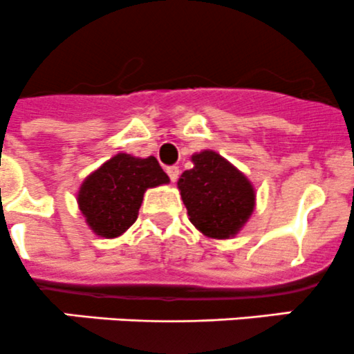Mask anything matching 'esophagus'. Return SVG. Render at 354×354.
I'll list each match as a JSON object with an SVG mask.
<instances>
[{"label":"esophagus","instance_id":"esophagus-1","mask_svg":"<svg viewBox=\"0 0 354 354\" xmlns=\"http://www.w3.org/2000/svg\"><path fill=\"white\" fill-rule=\"evenodd\" d=\"M167 174H169L170 180L177 182L178 174H180V170H178V167H169V169H167Z\"/></svg>","mask_w":354,"mask_h":354}]
</instances>
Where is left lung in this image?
I'll return each instance as SVG.
<instances>
[{
	"label": "left lung",
	"instance_id": "obj_1",
	"mask_svg": "<svg viewBox=\"0 0 354 354\" xmlns=\"http://www.w3.org/2000/svg\"><path fill=\"white\" fill-rule=\"evenodd\" d=\"M177 182L192 225L212 239L234 237L254 209V187L243 172L212 149L191 156Z\"/></svg>",
	"mask_w": 354,
	"mask_h": 354
}]
</instances>
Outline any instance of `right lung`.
Listing matches in <instances>:
<instances>
[{"mask_svg":"<svg viewBox=\"0 0 354 354\" xmlns=\"http://www.w3.org/2000/svg\"><path fill=\"white\" fill-rule=\"evenodd\" d=\"M169 182L155 156L138 158L118 153L86 177L77 203L89 229L96 236L113 239L136 222L146 189Z\"/></svg>","mask_w":354,"mask_h":354,"instance_id":"add662e5","label":"right lung"}]
</instances>
